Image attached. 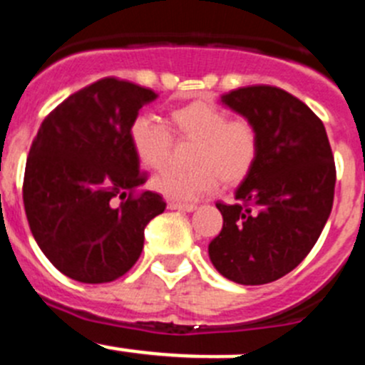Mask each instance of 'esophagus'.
<instances>
[{"label": "esophagus", "instance_id": "obj_1", "mask_svg": "<svg viewBox=\"0 0 365 365\" xmlns=\"http://www.w3.org/2000/svg\"><path fill=\"white\" fill-rule=\"evenodd\" d=\"M169 210H182V212H192L196 210V205L192 203H180V201H168Z\"/></svg>", "mask_w": 365, "mask_h": 365}]
</instances>
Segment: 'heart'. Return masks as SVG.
Returning a JSON list of instances; mask_svg holds the SVG:
<instances>
[{
	"instance_id": "obj_1",
	"label": "heart",
	"mask_w": 365,
	"mask_h": 365,
	"mask_svg": "<svg viewBox=\"0 0 365 365\" xmlns=\"http://www.w3.org/2000/svg\"><path fill=\"white\" fill-rule=\"evenodd\" d=\"M176 135L196 143L189 171L165 169L153 178V187L176 201H196L214 192L219 180L239 185L255 169L260 155V133L250 119H230L228 112L210 101L196 100L171 110ZM137 158L150 169H162L173 155L175 139L164 123L139 114L128 128Z\"/></svg>"
}]
</instances>
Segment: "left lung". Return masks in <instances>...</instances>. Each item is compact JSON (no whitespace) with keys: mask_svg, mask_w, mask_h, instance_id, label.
Returning <instances> with one entry per match:
<instances>
[{"mask_svg":"<svg viewBox=\"0 0 365 365\" xmlns=\"http://www.w3.org/2000/svg\"><path fill=\"white\" fill-rule=\"evenodd\" d=\"M221 101L255 123L260 155L237 203H215L222 230L208 255L228 280L264 285L302 264L319 239L334 205V153L323 121L284 88L250 85Z\"/></svg>","mask_w":365,"mask_h":365,"instance_id":"8db88e82","label":"left lung"}]
</instances>
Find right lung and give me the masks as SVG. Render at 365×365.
<instances>
[{"mask_svg": "<svg viewBox=\"0 0 365 365\" xmlns=\"http://www.w3.org/2000/svg\"><path fill=\"white\" fill-rule=\"evenodd\" d=\"M157 94L103 78L49 112L26 158L23 201L34 239L62 274L118 280L139 260L144 228L165 210L146 183L130 123Z\"/></svg>", "mask_w": 365, "mask_h": 365, "instance_id": "obj_1", "label": "right lung"}]
</instances>
